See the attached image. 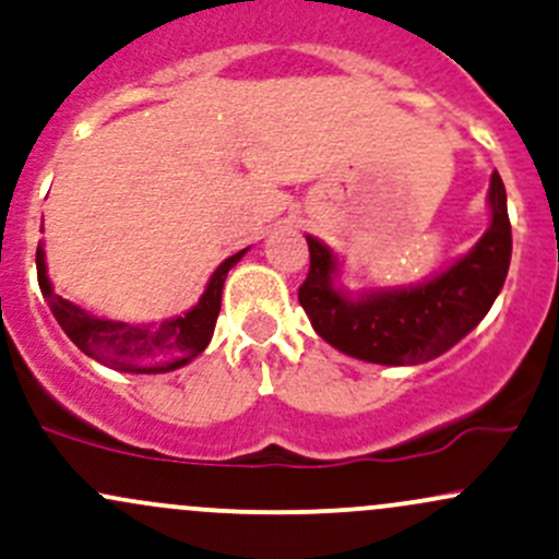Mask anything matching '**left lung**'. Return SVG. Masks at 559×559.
Instances as JSON below:
<instances>
[{
	"mask_svg": "<svg viewBox=\"0 0 559 559\" xmlns=\"http://www.w3.org/2000/svg\"><path fill=\"white\" fill-rule=\"evenodd\" d=\"M490 226L479 242L421 285L376 287L352 296L338 280V258L320 239L309 242V274L298 301L330 346L376 365H418L445 354L493 306L512 261L507 189L490 176Z\"/></svg>",
	"mask_w": 559,
	"mask_h": 559,
	"instance_id": "left-lung-1",
	"label": "left lung"
}]
</instances>
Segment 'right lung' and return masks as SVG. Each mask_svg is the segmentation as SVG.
<instances>
[{"instance_id":"add662e5","label":"right lung","mask_w":559,"mask_h":559,"mask_svg":"<svg viewBox=\"0 0 559 559\" xmlns=\"http://www.w3.org/2000/svg\"><path fill=\"white\" fill-rule=\"evenodd\" d=\"M245 253H248V248L226 258L210 274L200 301L186 314L173 317L159 325H154V322L130 325V322L104 320V317L90 314L82 306L66 301L63 296L52 290L41 245L37 248V277L41 296L47 298V306L56 314L58 325L87 357L98 359L114 370H124V373H170V370L183 368L197 354L205 352L210 338H213L215 320H218L226 274Z\"/></svg>"}]
</instances>
